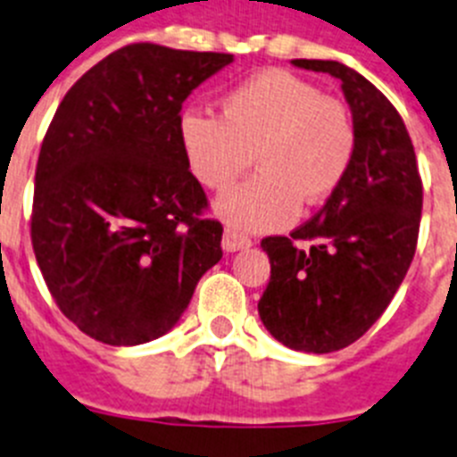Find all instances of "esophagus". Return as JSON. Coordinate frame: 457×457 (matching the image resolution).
Returning <instances> with one entry per match:
<instances>
[{
	"label": "esophagus",
	"instance_id": "obj_1",
	"mask_svg": "<svg viewBox=\"0 0 457 457\" xmlns=\"http://www.w3.org/2000/svg\"><path fill=\"white\" fill-rule=\"evenodd\" d=\"M252 245V237L242 236V233L233 231V228H226L224 237H221V247H224V252H240V249H249Z\"/></svg>",
	"mask_w": 457,
	"mask_h": 457
}]
</instances>
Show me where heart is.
<instances>
[{
	"mask_svg": "<svg viewBox=\"0 0 457 457\" xmlns=\"http://www.w3.org/2000/svg\"><path fill=\"white\" fill-rule=\"evenodd\" d=\"M179 139L194 176L217 192L236 183L256 155L261 171L217 199L221 220L240 231L281 228L297 217L302 201H325L357 153L348 104L278 68L228 88L220 116L185 109Z\"/></svg>",
	"mask_w": 457,
	"mask_h": 457,
	"instance_id": "b5f03b06",
	"label": "heart"
}]
</instances>
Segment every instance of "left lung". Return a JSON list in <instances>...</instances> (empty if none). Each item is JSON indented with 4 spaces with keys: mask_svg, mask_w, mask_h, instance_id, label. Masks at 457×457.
Instances as JSON below:
<instances>
[{
    "mask_svg": "<svg viewBox=\"0 0 457 457\" xmlns=\"http://www.w3.org/2000/svg\"><path fill=\"white\" fill-rule=\"evenodd\" d=\"M293 63L341 79L357 153L316 215L288 237H263L272 274L258 316L278 343L325 354L364 337L401 288L417 252L423 185L410 132L385 93L338 62Z\"/></svg>",
    "mask_w": 457,
    "mask_h": 457,
    "instance_id": "1",
    "label": "left lung"
}]
</instances>
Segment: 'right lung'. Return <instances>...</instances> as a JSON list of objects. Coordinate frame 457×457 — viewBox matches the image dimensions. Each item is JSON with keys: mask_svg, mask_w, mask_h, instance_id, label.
Wrapping results in <instances>:
<instances>
[{"mask_svg": "<svg viewBox=\"0 0 457 457\" xmlns=\"http://www.w3.org/2000/svg\"><path fill=\"white\" fill-rule=\"evenodd\" d=\"M224 52L132 43L63 96L36 164L31 245L63 316L107 345L171 329L221 258V224L179 139L185 98Z\"/></svg>", "mask_w": 457, "mask_h": 457, "instance_id": "1", "label": "right lung"}]
</instances>
